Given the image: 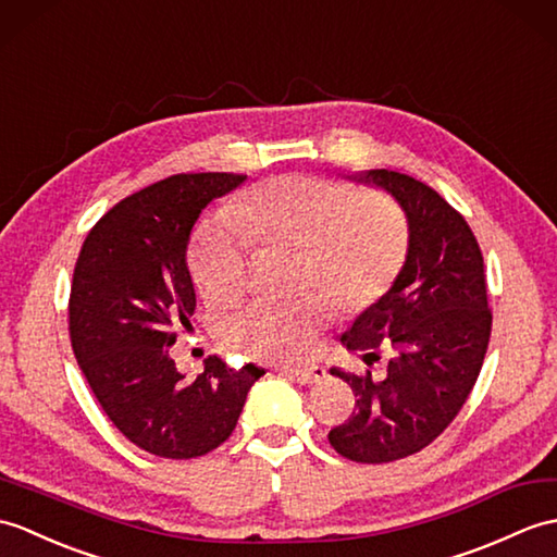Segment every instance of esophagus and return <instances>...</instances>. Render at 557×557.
Instances as JSON below:
<instances>
[{
	"label": "esophagus",
	"mask_w": 557,
	"mask_h": 557,
	"mask_svg": "<svg viewBox=\"0 0 557 557\" xmlns=\"http://www.w3.org/2000/svg\"><path fill=\"white\" fill-rule=\"evenodd\" d=\"M284 374H289L299 384H318L325 377V368L320 366H306V368H284Z\"/></svg>",
	"instance_id": "34e87169"
}]
</instances>
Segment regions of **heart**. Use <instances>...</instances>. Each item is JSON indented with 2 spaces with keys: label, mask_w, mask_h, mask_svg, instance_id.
I'll return each instance as SVG.
<instances>
[{
  "label": "heart",
  "mask_w": 557,
  "mask_h": 557,
  "mask_svg": "<svg viewBox=\"0 0 557 557\" xmlns=\"http://www.w3.org/2000/svg\"><path fill=\"white\" fill-rule=\"evenodd\" d=\"M253 242L301 249L299 284L320 289L344 313L363 310L389 289L404 265V215L382 194H358L334 180L284 175L265 180L197 227L189 270L206 299L227 301L242 292ZM330 322L318 292L289 301L253 299L220 320L232 351L258 360L304 356Z\"/></svg>",
  "instance_id": "1"
}]
</instances>
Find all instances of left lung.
Returning <instances> with one entry per match:
<instances>
[{
	"instance_id": "left-lung-1",
	"label": "left lung",
	"mask_w": 557,
	"mask_h": 557,
	"mask_svg": "<svg viewBox=\"0 0 557 557\" xmlns=\"http://www.w3.org/2000/svg\"><path fill=\"white\" fill-rule=\"evenodd\" d=\"M392 194L408 218V256L392 289L346 330L342 342L370 366L394 354L386 377L332 368L351 384L356 410L327 434L354 462L382 465L418 454L454 422L480 377L491 308L482 249L442 194L396 171L356 175Z\"/></svg>"
}]
</instances>
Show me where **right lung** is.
Instances as JSON below:
<instances>
[{"label":"right lung","mask_w":557,"mask_h":557,"mask_svg":"<svg viewBox=\"0 0 557 557\" xmlns=\"http://www.w3.org/2000/svg\"><path fill=\"white\" fill-rule=\"evenodd\" d=\"M247 175L180 173L103 213L77 256L69 332L77 366L125 438L151 456L211 454L235 430L261 370L209 356L197 380L171 346L197 308L187 242L199 213Z\"/></svg>","instance_id":"add662e5"}]
</instances>
